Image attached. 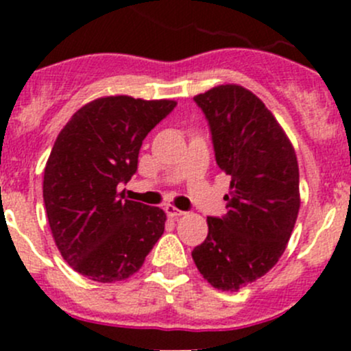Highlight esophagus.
<instances>
[{"label":"esophagus","instance_id":"obj_1","mask_svg":"<svg viewBox=\"0 0 351 351\" xmlns=\"http://www.w3.org/2000/svg\"><path fill=\"white\" fill-rule=\"evenodd\" d=\"M165 210H166V214H168L169 217H173V219H176V217H180V215L185 214V212L180 210V208H176V207H173V205H166Z\"/></svg>","mask_w":351,"mask_h":351}]
</instances>
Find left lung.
I'll use <instances>...</instances> for the list:
<instances>
[{"mask_svg":"<svg viewBox=\"0 0 351 351\" xmlns=\"http://www.w3.org/2000/svg\"><path fill=\"white\" fill-rule=\"evenodd\" d=\"M210 129L215 162L231 176L222 217L192 258L205 280L238 290L263 277L284 254L299 214V165L289 137L263 101L238 84L197 95Z\"/></svg>","mask_w":351,"mask_h":351,"instance_id":"obj_1","label":"left lung"}]
</instances>
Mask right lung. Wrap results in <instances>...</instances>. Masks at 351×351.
<instances>
[{
	"instance_id": "1",
	"label": "right lung",
	"mask_w": 351,
	"mask_h": 351,
	"mask_svg": "<svg viewBox=\"0 0 351 351\" xmlns=\"http://www.w3.org/2000/svg\"><path fill=\"white\" fill-rule=\"evenodd\" d=\"M173 100L105 97L77 110L59 132L44 171V204L62 258L90 280H125L165 231L159 207L123 200L147 134Z\"/></svg>"
}]
</instances>
